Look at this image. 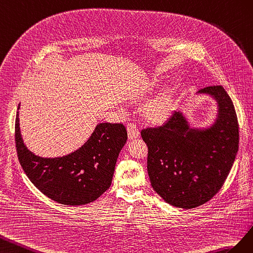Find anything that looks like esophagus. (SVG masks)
<instances>
[{
  "instance_id": "1",
  "label": "esophagus",
  "mask_w": 253,
  "mask_h": 253,
  "mask_svg": "<svg viewBox=\"0 0 253 253\" xmlns=\"http://www.w3.org/2000/svg\"><path fill=\"white\" fill-rule=\"evenodd\" d=\"M127 132H128V139L129 140H134L136 138H139V130L132 124H129L127 126Z\"/></svg>"
}]
</instances>
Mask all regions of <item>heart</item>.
Masks as SVG:
<instances>
[{
    "label": "heart",
    "instance_id": "1",
    "mask_svg": "<svg viewBox=\"0 0 253 253\" xmlns=\"http://www.w3.org/2000/svg\"><path fill=\"white\" fill-rule=\"evenodd\" d=\"M160 85L161 79L157 77L150 78L134 89L129 94V99L132 102H141L155 93ZM177 102L178 84H170L143 106L141 109V117L148 125L161 126L169 121L171 115L174 114Z\"/></svg>",
    "mask_w": 253,
    "mask_h": 253
}]
</instances>
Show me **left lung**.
<instances>
[{
	"instance_id": "1",
	"label": "left lung",
	"mask_w": 253,
	"mask_h": 253,
	"mask_svg": "<svg viewBox=\"0 0 253 253\" xmlns=\"http://www.w3.org/2000/svg\"><path fill=\"white\" fill-rule=\"evenodd\" d=\"M197 94L211 96L217 104V115L210 127H191L178 111L167 124L141 132L148 148L151 186L165 203L176 208L194 209L213 198L239 150L237 117L226 90L210 85Z\"/></svg>"
}]
</instances>
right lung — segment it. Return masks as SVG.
<instances>
[{"label":"right lung","mask_w":253,"mask_h":253,"mask_svg":"<svg viewBox=\"0 0 253 253\" xmlns=\"http://www.w3.org/2000/svg\"><path fill=\"white\" fill-rule=\"evenodd\" d=\"M14 139L21 167L41 193L58 204L82 206L96 200L110 187L127 131L122 124L99 123L88 141L73 153L42 158L25 146L18 111Z\"/></svg>","instance_id":"obj_1"}]
</instances>
